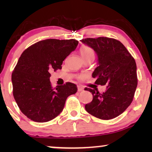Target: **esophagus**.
Listing matches in <instances>:
<instances>
[{
	"label": "esophagus",
	"mask_w": 152,
	"mask_h": 152,
	"mask_svg": "<svg viewBox=\"0 0 152 152\" xmlns=\"http://www.w3.org/2000/svg\"><path fill=\"white\" fill-rule=\"evenodd\" d=\"M84 91V88L83 87H82L81 86H77V91L78 92H80V91Z\"/></svg>",
	"instance_id": "obj_1"
}]
</instances>
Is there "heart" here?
<instances>
[{
	"instance_id": "b5f03b06",
	"label": "heart",
	"mask_w": 152,
	"mask_h": 152,
	"mask_svg": "<svg viewBox=\"0 0 152 152\" xmlns=\"http://www.w3.org/2000/svg\"><path fill=\"white\" fill-rule=\"evenodd\" d=\"M80 53L81 57L83 59H88V58L94 57L95 52L91 48L87 46V45H83L80 50ZM84 77V76H81L80 79Z\"/></svg>"
}]
</instances>
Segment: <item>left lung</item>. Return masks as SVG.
<instances>
[{"mask_svg":"<svg viewBox=\"0 0 152 152\" xmlns=\"http://www.w3.org/2000/svg\"><path fill=\"white\" fill-rule=\"evenodd\" d=\"M80 41L97 54L98 66L92 74L97 79L95 84L107 85L102 94L86 88L92 93L93 100L85 105V109L99 119H113L123 113L133 101L138 84L136 61L124 45L115 39L98 37Z\"/></svg>","mask_w":152,"mask_h":152,"instance_id":"left-lung-1","label":"left lung"}]
</instances>
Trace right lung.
Returning a JSON list of instances; mask_svg holds the SVG:
<instances>
[{"label": "right lung", "instance_id": "obj_1", "mask_svg": "<svg viewBox=\"0 0 152 152\" xmlns=\"http://www.w3.org/2000/svg\"><path fill=\"white\" fill-rule=\"evenodd\" d=\"M75 39H49L25 50L12 75L13 95L18 107L29 119L45 122L63 111L67 97L77 91L70 82L53 88L50 70L61 69L63 61L76 49Z\"/></svg>", "mask_w": 152, "mask_h": 152}]
</instances>
